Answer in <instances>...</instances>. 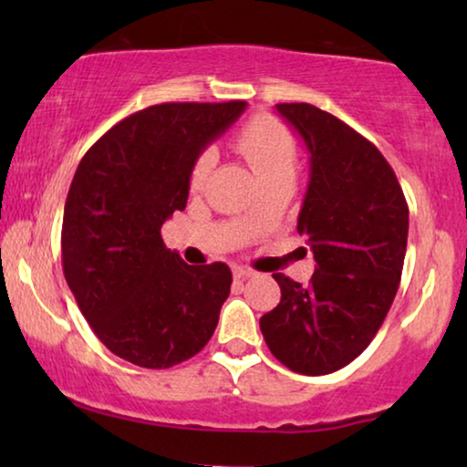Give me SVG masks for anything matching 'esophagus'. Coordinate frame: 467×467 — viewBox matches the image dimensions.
<instances>
[{
	"label": "esophagus",
	"mask_w": 467,
	"mask_h": 467,
	"mask_svg": "<svg viewBox=\"0 0 467 467\" xmlns=\"http://www.w3.org/2000/svg\"><path fill=\"white\" fill-rule=\"evenodd\" d=\"M253 276H254V272L248 270V267H242V265L234 267V278L235 280H246V278H253Z\"/></svg>",
	"instance_id": "esophagus-1"
}]
</instances>
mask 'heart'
I'll use <instances>...</instances> for the list:
<instances>
[{"instance_id": "heart-1", "label": "heart", "mask_w": 467, "mask_h": 467, "mask_svg": "<svg viewBox=\"0 0 467 467\" xmlns=\"http://www.w3.org/2000/svg\"><path fill=\"white\" fill-rule=\"evenodd\" d=\"M235 149L244 155L261 181L270 182L280 176H293L297 161V146L293 133L278 119L259 114L248 120L234 138ZM214 152L203 150L191 170V189H202L214 168Z\"/></svg>"}]
</instances>
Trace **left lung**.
I'll return each instance as SVG.
<instances>
[{
	"label": "left lung",
	"instance_id": "left-lung-1",
	"mask_svg": "<svg viewBox=\"0 0 467 467\" xmlns=\"http://www.w3.org/2000/svg\"><path fill=\"white\" fill-rule=\"evenodd\" d=\"M276 110L310 155L297 234L317 270L308 286L274 274L280 304L259 327L280 363L323 376L359 357L391 308L406 257L408 203L391 165L353 127L312 104Z\"/></svg>",
	"mask_w": 467,
	"mask_h": 467
}]
</instances>
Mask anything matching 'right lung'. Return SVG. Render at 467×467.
<instances>
[{"label": "right lung", "instance_id": "add662e5", "mask_svg": "<svg viewBox=\"0 0 467 467\" xmlns=\"http://www.w3.org/2000/svg\"><path fill=\"white\" fill-rule=\"evenodd\" d=\"M246 101L159 104L106 131L80 159L61 229L63 274L95 336L120 359L165 369L206 347L229 296L221 261L187 265L161 225L184 210L200 152Z\"/></svg>", "mask_w": 467, "mask_h": 467}]
</instances>
